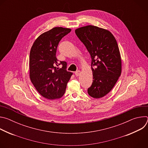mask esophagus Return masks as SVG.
I'll return each mask as SVG.
<instances>
[{
  "label": "esophagus",
  "mask_w": 148,
  "mask_h": 148,
  "mask_svg": "<svg viewBox=\"0 0 148 148\" xmlns=\"http://www.w3.org/2000/svg\"><path fill=\"white\" fill-rule=\"evenodd\" d=\"M80 74H81V71H79V70L77 71L75 73V75L77 77L79 76V75H80Z\"/></svg>",
  "instance_id": "34e87169"
}]
</instances>
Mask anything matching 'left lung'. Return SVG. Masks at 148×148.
<instances>
[{"instance_id":"left-lung-1","label":"left lung","mask_w":148,"mask_h":148,"mask_svg":"<svg viewBox=\"0 0 148 148\" xmlns=\"http://www.w3.org/2000/svg\"><path fill=\"white\" fill-rule=\"evenodd\" d=\"M75 34L90 53L93 82L88 94L100 98L108 94L122 71L121 54L116 40L108 30L92 25L75 29Z\"/></svg>"}]
</instances>
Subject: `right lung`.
I'll return each instance as SVG.
<instances>
[{"label": "right lung", "mask_w": 148, "mask_h": 148, "mask_svg": "<svg viewBox=\"0 0 148 148\" xmlns=\"http://www.w3.org/2000/svg\"><path fill=\"white\" fill-rule=\"evenodd\" d=\"M71 30L69 28L54 27L40 35L31 48L30 78L38 92L47 99L62 97L73 75V73L66 70V62H59L56 58L60 41ZM60 64L63 65L61 69L58 67Z\"/></svg>", "instance_id": "add662e5"}]
</instances>
